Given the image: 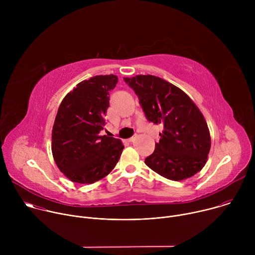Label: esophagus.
<instances>
[{
    "label": "esophagus",
    "mask_w": 255,
    "mask_h": 255,
    "mask_svg": "<svg viewBox=\"0 0 255 255\" xmlns=\"http://www.w3.org/2000/svg\"><path fill=\"white\" fill-rule=\"evenodd\" d=\"M135 139H136V136H133V137H131V138H129V139H127V140H126V141H127V142H133V141H134V140H135Z\"/></svg>",
    "instance_id": "1"
}]
</instances>
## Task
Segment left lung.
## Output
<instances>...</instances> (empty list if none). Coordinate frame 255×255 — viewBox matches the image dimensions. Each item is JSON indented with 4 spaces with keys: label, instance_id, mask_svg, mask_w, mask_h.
Returning a JSON list of instances; mask_svg holds the SVG:
<instances>
[{
    "label": "left lung",
    "instance_id": "obj_1",
    "mask_svg": "<svg viewBox=\"0 0 255 255\" xmlns=\"http://www.w3.org/2000/svg\"><path fill=\"white\" fill-rule=\"evenodd\" d=\"M124 81L137 95L146 119L163 127L145 164L176 181L199 172L206 164L211 137L195 103L185 92L158 77L140 75Z\"/></svg>",
    "mask_w": 255,
    "mask_h": 255
}]
</instances>
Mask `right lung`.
<instances>
[{
  "label": "right lung",
  "instance_id": "add662e5",
  "mask_svg": "<svg viewBox=\"0 0 255 255\" xmlns=\"http://www.w3.org/2000/svg\"><path fill=\"white\" fill-rule=\"evenodd\" d=\"M117 76H96L83 81L62 100L52 128L51 149L59 170L74 183L93 184L116 166L123 144L101 136L110 92Z\"/></svg>",
  "mask_w": 255,
  "mask_h": 255
}]
</instances>
